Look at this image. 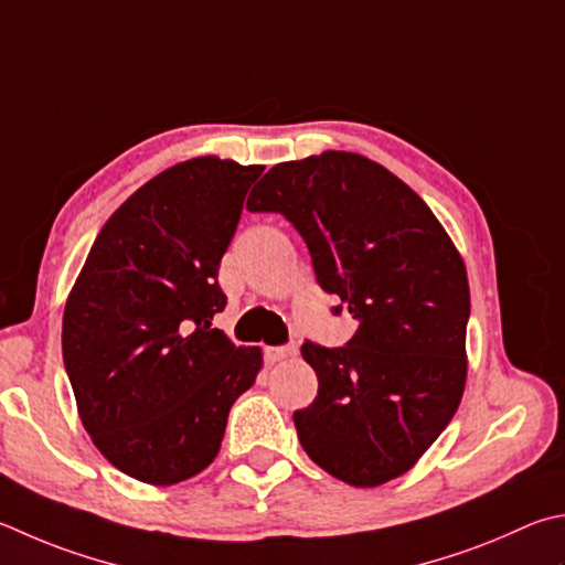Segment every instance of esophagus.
I'll use <instances>...</instances> for the list:
<instances>
[{
    "label": "esophagus",
    "instance_id": "obj_1",
    "mask_svg": "<svg viewBox=\"0 0 565 565\" xmlns=\"http://www.w3.org/2000/svg\"><path fill=\"white\" fill-rule=\"evenodd\" d=\"M296 355V345H276V348H266V358H269L271 363H281L286 358Z\"/></svg>",
    "mask_w": 565,
    "mask_h": 565
}]
</instances>
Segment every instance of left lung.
<instances>
[{
	"mask_svg": "<svg viewBox=\"0 0 565 565\" xmlns=\"http://www.w3.org/2000/svg\"><path fill=\"white\" fill-rule=\"evenodd\" d=\"M309 247L321 289L358 318L341 348L306 341L318 395L296 409L301 447L351 487L395 479L455 417L467 383L465 262L419 194L355 152L279 162L247 200Z\"/></svg>",
	"mask_w": 565,
	"mask_h": 565,
	"instance_id": "obj_1",
	"label": "left lung"
}]
</instances>
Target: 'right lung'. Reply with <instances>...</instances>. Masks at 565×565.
Wrapping results in <instances>:
<instances>
[{
	"label": "right lung",
	"instance_id": "right-lung-1",
	"mask_svg": "<svg viewBox=\"0 0 565 565\" xmlns=\"http://www.w3.org/2000/svg\"><path fill=\"white\" fill-rule=\"evenodd\" d=\"M262 166L184 160L142 184L98 232L64 309V365L81 423L113 467L156 487L217 457L262 348L212 326L220 262Z\"/></svg>",
	"mask_w": 565,
	"mask_h": 565
}]
</instances>
